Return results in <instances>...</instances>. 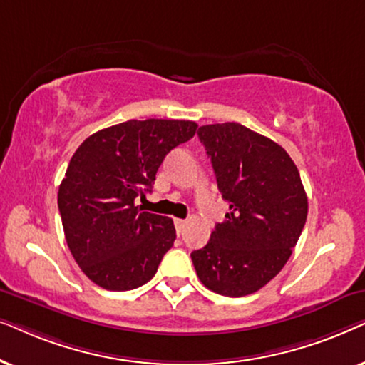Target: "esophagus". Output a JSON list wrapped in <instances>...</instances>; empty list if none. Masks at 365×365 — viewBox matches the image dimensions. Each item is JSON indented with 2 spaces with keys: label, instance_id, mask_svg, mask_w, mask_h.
<instances>
[{
  "label": "esophagus",
  "instance_id": "34e87169",
  "mask_svg": "<svg viewBox=\"0 0 365 365\" xmlns=\"http://www.w3.org/2000/svg\"><path fill=\"white\" fill-rule=\"evenodd\" d=\"M185 225H187V220H182V218H175V228H177V233H183L185 230Z\"/></svg>",
  "mask_w": 365,
  "mask_h": 365
}]
</instances>
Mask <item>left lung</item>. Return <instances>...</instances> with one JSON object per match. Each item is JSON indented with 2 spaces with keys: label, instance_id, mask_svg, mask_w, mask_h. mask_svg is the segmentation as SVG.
<instances>
[{
  "label": "left lung",
  "instance_id": "1",
  "mask_svg": "<svg viewBox=\"0 0 365 365\" xmlns=\"http://www.w3.org/2000/svg\"><path fill=\"white\" fill-rule=\"evenodd\" d=\"M198 138L230 212L192 252L193 267L212 292L244 297L287 264L307 220V195L294 160L264 135L228 121L200 126Z\"/></svg>",
  "mask_w": 365,
  "mask_h": 365
}]
</instances>
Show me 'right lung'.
<instances>
[{"mask_svg": "<svg viewBox=\"0 0 365 365\" xmlns=\"http://www.w3.org/2000/svg\"><path fill=\"white\" fill-rule=\"evenodd\" d=\"M188 120H128L85 140L58 190L66 244L80 269L106 290H132L157 274L172 249L173 220L143 212L170 150L197 132Z\"/></svg>", "mask_w": 365, "mask_h": 365, "instance_id": "1", "label": "right lung"}]
</instances>
